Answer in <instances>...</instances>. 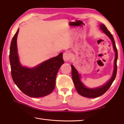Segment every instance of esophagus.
<instances>
[{
    "label": "esophagus",
    "mask_w": 124,
    "mask_h": 124,
    "mask_svg": "<svg viewBox=\"0 0 124 124\" xmlns=\"http://www.w3.org/2000/svg\"><path fill=\"white\" fill-rule=\"evenodd\" d=\"M63 60H64V61L67 62L70 59L71 54L69 52H65L63 53Z\"/></svg>",
    "instance_id": "1"
}]
</instances>
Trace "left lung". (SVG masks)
Returning <instances> with one entry per match:
<instances>
[{
	"mask_svg": "<svg viewBox=\"0 0 124 124\" xmlns=\"http://www.w3.org/2000/svg\"><path fill=\"white\" fill-rule=\"evenodd\" d=\"M100 29L111 40L113 48H114L115 52V57L114 63V70H113L112 76L110 79L101 86L94 88H89L87 86H86L81 81V76L80 75V73L78 72L77 70L76 69L73 64L71 65L72 69V78L76 90H77L78 94H80V95L84 97H88V98H95V97L101 96L106 93L110 87L111 86L112 83L114 82L117 74V61L118 59V52L114 37H113L111 33L110 32V31L107 29V27L104 24H100Z\"/></svg>",
	"mask_w": 124,
	"mask_h": 124,
	"instance_id": "obj_1",
	"label": "left lung"
}]
</instances>
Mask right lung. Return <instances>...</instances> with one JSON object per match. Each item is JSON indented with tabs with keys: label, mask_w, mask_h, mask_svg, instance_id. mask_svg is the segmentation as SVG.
I'll return each mask as SVG.
<instances>
[{
	"label": "right lung",
	"mask_w": 124,
	"mask_h": 124,
	"mask_svg": "<svg viewBox=\"0 0 124 124\" xmlns=\"http://www.w3.org/2000/svg\"><path fill=\"white\" fill-rule=\"evenodd\" d=\"M15 33L10 46L9 61L11 75L14 83L23 93L32 97L45 96L53 91L58 71L64 63L63 53L51 58L32 68L23 66L18 54Z\"/></svg>",
	"instance_id": "add662e5"
}]
</instances>
